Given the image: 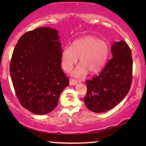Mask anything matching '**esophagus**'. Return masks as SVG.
Here are the masks:
<instances>
[{"label": "esophagus", "instance_id": "34e87169", "mask_svg": "<svg viewBox=\"0 0 146 146\" xmlns=\"http://www.w3.org/2000/svg\"><path fill=\"white\" fill-rule=\"evenodd\" d=\"M69 84L72 86H75V85H76L78 82H77V81L75 80H73V79H71L69 81Z\"/></svg>", "mask_w": 146, "mask_h": 146}]
</instances>
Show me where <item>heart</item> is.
I'll list each match as a JSON object with an SVG mask.
<instances>
[{
  "instance_id": "1",
  "label": "heart",
  "mask_w": 146,
  "mask_h": 146,
  "mask_svg": "<svg viewBox=\"0 0 146 146\" xmlns=\"http://www.w3.org/2000/svg\"><path fill=\"white\" fill-rule=\"evenodd\" d=\"M110 48L106 42L93 36H86L73 42L72 46H66L62 52V66L70 71L80 57L81 63L73 72L77 78L87 74L96 73L105 66L109 56Z\"/></svg>"
}]
</instances>
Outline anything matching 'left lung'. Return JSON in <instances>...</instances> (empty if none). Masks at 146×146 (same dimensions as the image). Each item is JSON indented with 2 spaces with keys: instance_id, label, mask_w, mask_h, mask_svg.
<instances>
[{
  "instance_id": "8db88e82",
  "label": "left lung",
  "mask_w": 146,
  "mask_h": 146,
  "mask_svg": "<svg viewBox=\"0 0 146 146\" xmlns=\"http://www.w3.org/2000/svg\"><path fill=\"white\" fill-rule=\"evenodd\" d=\"M110 50L113 58L100 75L86 81L85 106L97 113L108 111L119 104L131 86L132 58L130 47L121 40L115 42Z\"/></svg>"
}]
</instances>
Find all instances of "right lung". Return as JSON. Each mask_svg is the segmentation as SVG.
I'll return each mask as SVG.
<instances>
[{
  "mask_svg": "<svg viewBox=\"0 0 146 146\" xmlns=\"http://www.w3.org/2000/svg\"><path fill=\"white\" fill-rule=\"evenodd\" d=\"M61 45L56 29L39 27L23 34L14 49L9 71L16 96L36 115L51 112L68 86L61 68Z\"/></svg>",
  "mask_w": 146,
  "mask_h": 146,
  "instance_id": "add662e5",
  "label": "right lung"
}]
</instances>
